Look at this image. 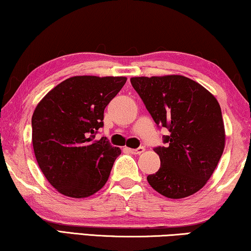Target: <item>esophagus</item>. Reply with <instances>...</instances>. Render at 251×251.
I'll use <instances>...</instances> for the list:
<instances>
[{
  "instance_id": "obj_1",
  "label": "esophagus",
  "mask_w": 251,
  "mask_h": 251,
  "mask_svg": "<svg viewBox=\"0 0 251 251\" xmlns=\"http://www.w3.org/2000/svg\"><path fill=\"white\" fill-rule=\"evenodd\" d=\"M128 151L131 152V154H134V155H139L141 154V152L145 151V147H138L137 150H132V148H128Z\"/></svg>"
}]
</instances>
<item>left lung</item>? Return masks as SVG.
Listing matches in <instances>:
<instances>
[{"mask_svg":"<svg viewBox=\"0 0 251 251\" xmlns=\"http://www.w3.org/2000/svg\"><path fill=\"white\" fill-rule=\"evenodd\" d=\"M155 123L168 128L165 147H156L161 166L147 176L165 197L180 199L205 186L219 164L225 129L219 101L201 83L180 75L130 79Z\"/></svg>","mask_w":251,"mask_h":251,"instance_id":"1","label":"left lung"}]
</instances>
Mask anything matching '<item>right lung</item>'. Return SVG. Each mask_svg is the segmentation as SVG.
<instances>
[{
    "label": "right lung",
    "instance_id": "1",
    "mask_svg": "<svg viewBox=\"0 0 251 251\" xmlns=\"http://www.w3.org/2000/svg\"><path fill=\"white\" fill-rule=\"evenodd\" d=\"M126 81V77L75 75L50 90L31 118L32 147L47 181L60 194L86 198L107 182L121 154L105 137L104 110Z\"/></svg>",
    "mask_w": 251,
    "mask_h": 251
}]
</instances>
